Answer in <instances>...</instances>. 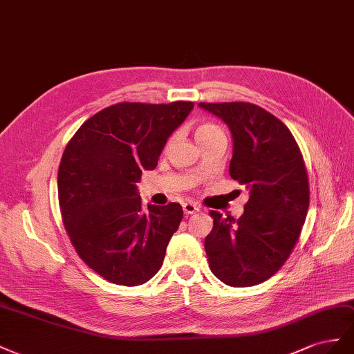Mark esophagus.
<instances>
[{
	"label": "esophagus",
	"mask_w": 354,
	"mask_h": 354,
	"mask_svg": "<svg viewBox=\"0 0 354 354\" xmlns=\"http://www.w3.org/2000/svg\"><path fill=\"white\" fill-rule=\"evenodd\" d=\"M183 209H184V214L185 215H193V214H196V212L200 210V207L197 205L189 203V201H188V203L183 205Z\"/></svg>",
	"instance_id": "obj_1"
}]
</instances>
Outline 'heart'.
I'll return each instance as SVG.
<instances>
[{
  "mask_svg": "<svg viewBox=\"0 0 354 354\" xmlns=\"http://www.w3.org/2000/svg\"><path fill=\"white\" fill-rule=\"evenodd\" d=\"M218 135H224V133H222V130L215 124L203 123V124H198L196 127V139L198 144L201 142V140H206V139H210V138L218 136Z\"/></svg>",
  "mask_w": 354,
  "mask_h": 354,
  "instance_id": "obj_1",
  "label": "heart"
}]
</instances>
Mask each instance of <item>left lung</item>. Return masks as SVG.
Segmentation results:
<instances>
[{"instance_id":"8db88e82","label":"left lung","mask_w":354,"mask_h":354,"mask_svg":"<svg viewBox=\"0 0 354 354\" xmlns=\"http://www.w3.org/2000/svg\"><path fill=\"white\" fill-rule=\"evenodd\" d=\"M198 106L228 126L230 176L249 191L239 219L210 210L209 267L228 286H255L276 274L299 239L310 201L304 160L290 130L264 108L248 102Z\"/></svg>"}]
</instances>
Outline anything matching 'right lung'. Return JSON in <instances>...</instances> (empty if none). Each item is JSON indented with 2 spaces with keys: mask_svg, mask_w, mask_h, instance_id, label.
Segmentation results:
<instances>
[{
  "mask_svg": "<svg viewBox=\"0 0 354 354\" xmlns=\"http://www.w3.org/2000/svg\"><path fill=\"white\" fill-rule=\"evenodd\" d=\"M193 102L111 105L69 140L57 174L59 206L71 243L111 283L138 286L163 266L184 212L180 205L142 210L136 183L158 163L169 136Z\"/></svg>",
  "mask_w": 354,
  "mask_h": 354,
  "instance_id": "add662e5",
  "label": "right lung"
}]
</instances>
